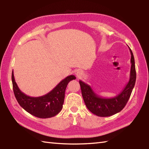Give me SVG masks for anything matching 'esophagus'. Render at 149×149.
Here are the masks:
<instances>
[{
  "label": "esophagus",
  "instance_id": "1",
  "mask_svg": "<svg viewBox=\"0 0 149 149\" xmlns=\"http://www.w3.org/2000/svg\"><path fill=\"white\" fill-rule=\"evenodd\" d=\"M75 75H77V77H80L81 75H82V73H81V71H79V70H77V71H75Z\"/></svg>",
  "mask_w": 149,
  "mask_h": 149
}]
</instances>
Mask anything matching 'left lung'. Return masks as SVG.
I'll use <instances>...</instances> for the list:
<instances>
[{"instance_id":"obj_1","label":"left lung","mask_w":149,"mask_h":149,"mask_svg":"<svg viewBox=\"0 0 149 149\" xmlns=\"http://www.w3.org/2000/svg\"><path fill=\"white\" fill-rule=\"evenodd\" d=\"M129 50L131 55L130 77L127 84L118 95L111 98L100 97L95 93L90 85L79 81L84 103L90 111L94 115L101 117L113 115L122 111L127 104L134 87L136 79L134 56L130 48Z\"/></svg>"}]
</instances>
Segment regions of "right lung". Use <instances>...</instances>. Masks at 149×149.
<instances>
[{"label":"right lung","mask_w":149,"mask_h":149,"mask_svg":"<svg viewBox=\"0 0 149 149\" xmlns=\"http://www.w3.org/2000/svg\"><path fill=\"white\" fill-rule=\"evenodd\" d=\"M11 79L15 96L22 108L38 118H48L56 116L61 111L64 103L66 88L70 81L75 79L76 77L74 75H68L50 92L38 97L28 96L19 89L15 80L13 70Z\"/></svg>","instance_id":"add662e5"}]
</instances>
